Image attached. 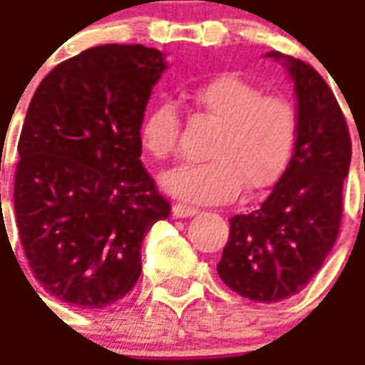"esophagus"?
Segmentation results:
<instances>
[{
  "label": "esophagus",
  "mask_w": 365,
  "mask_h": 365,
  "mask_svg": "<svg viewBox=\"0 0 365 365\" xmlns=\"http://www.w3.org/2000/svg\"><path fill=\"white\" fill-rule=\"evenodd\" d=\"M197 213V207H192V205H186V203H175L173 205V215L175 217H192V215Z\"/></svg>",
  "instance_id": "obj_1"
}]
</instances>
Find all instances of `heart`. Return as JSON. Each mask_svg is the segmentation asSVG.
<instances>
[{
    "mask_svg": "<svg viewBox=\"0 0 365 365\" xmlns=\"http://www.w3.org/2000/svg\"><path fill=\"white\" fill-rule=\"evenodd\" d=\"M188 97L203 114L221 121L209 144V160L182 163L163 173V190L196 203L232 200L242 186L261 192L272 186L289 165L299 138V110L284 95H264L238 74L200 81ZM179 108L162 101L146 110L138 143L146 156L163 162L175 154L180 137Z\"/></svg>",
    "mask_w": 365,
    "mask_h": 365,
    "instance_id": "1",
    "label": "heart"
}]
</instances>
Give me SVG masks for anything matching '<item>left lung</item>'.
<instances>
[{
	"instance_id": "left-lung-1",
	"label": "left lung",
	"mask_w": 365,
	"mask_h": 365,
	"mask_svg": "<svg viewBox=\"0 0 365 365\" xmlns=\"http://www.w3.org/2000/svg\"><path fill=\"white\" fill-rule=\"evenodd\" d=\"M284 58L295 81L299 138L270 196L251 213L234 215L217 264L221 279L255 303H278L314 278L333 250L343 217V182L352 143L337 98L314 68Z\"/></svg>"
}]
</instances>
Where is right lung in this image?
I'll use <instances>...</instances> for the list:
<instances>
[{
  "mask_svg": "<svg viewBox=\"0 0 365 365\" xmlns=\"http://www.w3.org/2000/svg\"><path fill=\"white\" fill-rule=\"evenodd\" d=\"M163 70L158 49L98 45L56 64L28 106L16 227L34 278L78 309L125 297L140 276L144 234L171 211L138 143Z\"/></svg>",
  "mask_w": 365,
  "mask_h": 365,
  "instance_id": "right-lung-1",
  "label": "right lung"
}]
</instances>
